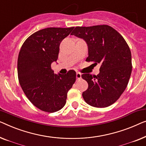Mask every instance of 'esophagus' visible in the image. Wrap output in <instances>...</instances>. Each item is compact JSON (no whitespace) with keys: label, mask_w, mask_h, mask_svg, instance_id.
Listing matches in <instances>:
<instances>
[{"label":"esophagus","mask_w":146,"mask_h":146,"mask_svg":"<svg viewBox=\"0 0 146 146\" xmlns=\"http://www.w3.org/2000/svg\"><path fill=\"white\" fill-rule=\"evenodd\" d=\"M76 77H77V79H79L81 78V74L80 73H77L76 74Z\"/></svg>","instance_id":"esophagus-1"}]
</instances>
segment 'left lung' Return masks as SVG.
Masks as SVG:
<instances>
[{"mask_svg":"<svg viewBox=\"0 0 146 146\" xmlns=\"http://www.w3.org/2000/svg\"><path fill=\"white\" fill-rule=\"evenodd\" d=\"M71 35L85 41L88 47L86 61L100 64L97 75L85 73L88 83L83 97L88 104L104 108L120 98L126 89L132 73V55L124 38L108 25L76 27Z\"/></svg>","mask_w":146,"mask_h":146,"instance_id":"obj_1","label":"left lung"}]
</instances>
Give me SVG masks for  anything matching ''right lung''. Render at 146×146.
Listing matches in <instances>:
<instances>
[{
    "label": "right lung",
    "mask_w": 146,
    "mask_h": 146,
    "mask_svg": "<svg viewBox=\"0 0 146 146\" xmlns=\"http://www.w3.org/2000/svg\"><path fill=\"white\" fill-rule=\"evenodd\" d=\"M74 27L48 28L26 39L18 58V76L24 93L35 106L54 112L66 103L67 92L76 80V72L55 74L51 67L58 59L59 45ZM57 63V62H56Z\"/></svg>",
    "instance_id": "add662e5"
}]
</instances>
